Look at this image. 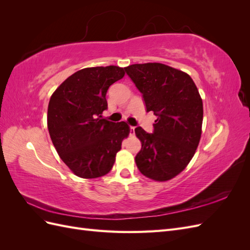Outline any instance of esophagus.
<instances>
[{
  "label": "esophagus",
  "mask_w": 250,
  "mask_h": 250,
  "mask_svg": "<svg viewBox=\"0 0 250 250\" xmlns=\"http://www.w3.org/2000/svg\"><path fill=\"white\" fill-rule=\"evenodd\" d=\"M129 135H130V137H134V127H133V126H130Z\"/></svg>",
  "instance_id": "esophagus-1"
}]
</instances>
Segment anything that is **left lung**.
Returning <instances> with one entry per match:
<instances>
[{"instance_id":"1","label":"left lung","mask_w":250,"mask_h":250,"mask_svg":"<svg viewBox=\"0 0 250 250\" xmlns=\"http://www.w3.org/2000/svg\"><path fill=\"white\" fill-rule=\"evenodd\" d=\"M124 70L142 93L147 112L157 117L153 133L140 126L134 129L142 143L135 164L148 178L169 180L187 167L200 141L203 105L197 86L187 73L163 63Z\"/></svg>"}]
</instances>
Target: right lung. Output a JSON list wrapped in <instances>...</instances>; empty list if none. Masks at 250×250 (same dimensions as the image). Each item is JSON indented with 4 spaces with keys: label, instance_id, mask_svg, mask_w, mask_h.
Segmentation results:
<instances>
[{
    "label": "right lung",
    "instance_id": "add662e5",
    "mask_svg": "<svg viewBox=\"0 0 250 250\" xmlns=\"http://www.w3.org/2000/svg\"><path fill=\"white\" fill-rule=\"evenodd\" d=\"M125 75L123 67H85L60 84L48 106V129L58 155L82 178L107 174L122 142L129 134L126 122L102 118L108 87Z\"/></svg>",
    "mask_w": 250,
    "mask_h": 250
}]
</instances>
